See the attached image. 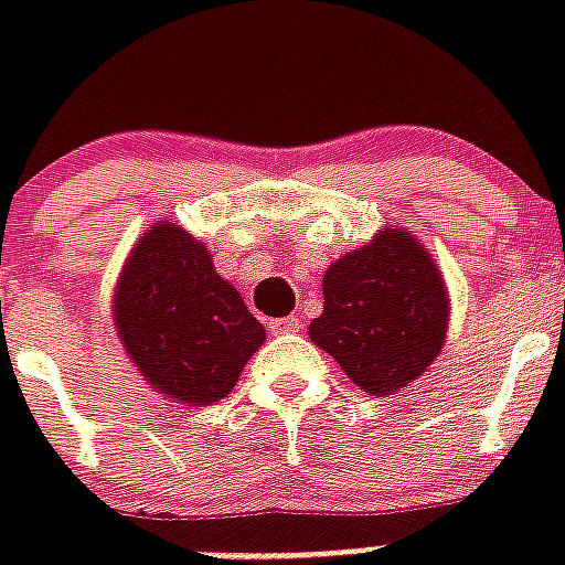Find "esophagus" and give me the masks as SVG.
Segmentation results:
<instances>
[{
	"label": "esophagus",
	"mask_w": 565,
	"mask_h": 565,
	"mask_svg": "<svg viewBox=\"0 0 565 565\" xmlns=\"http://www.w3.org/2000/svg\"><path fill=\"white\" fill-rule=\"evenodd\" d=\"M301 328L299 317H281V319H269V334H296Z\"/></svg>",
	"instance_id": "1"
}]
</instances>
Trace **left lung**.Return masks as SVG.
<instances>
[{
  "mask_svg": "<svg viewBox=\"0 0 565 565\" xmlns=\"http://www.w3.org/2000/svg\"><path fill=\"white\" fill-rule=\"evenodd\" d=\"M326 310L310 340L363 393L390 395L425 372L446 343L448 296L425 248L404 231H381L328 266Z\"/></svg>",
  "mask_w": 565,
  "mask_h": 565,
  "instance_id": "left-lung-1",
  "label": "left lung"
}]
</instances>
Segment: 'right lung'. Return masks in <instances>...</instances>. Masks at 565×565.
<instances>
[{
    "instance_id": "right-lung-1",
    "label": "right lung",
    "mask_w": 565,
    "mask_h": 565,
    "mask_svg": "<svg viewBox=\"0 0 565 565\" xmlns=\"http://www.w3.org/2000/svg\"><path fill=\"white\" fill-rule=\"evenodd\" d=\"M114 317L146 381L184 404L225 398L266 337L207 248L163 222L128 257Z\"/></svg>"
}]
</instances>
